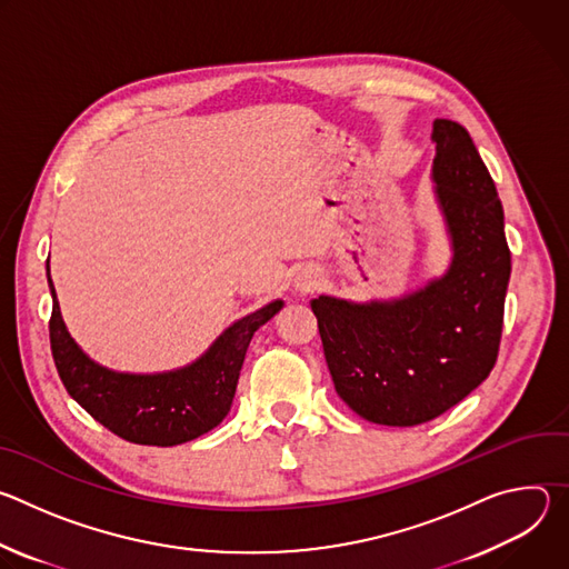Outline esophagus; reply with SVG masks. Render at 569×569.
<instances>
[{"label":"esophagus","mask_w":569,"mask_h":569,"mask_svg":"<svg viewBox=\"0 0 569 569\" xmlns=\"http://www.w3.org/2000/svg\"><path fill=\"white\" fill-rule=\"evenodd\" d=\"M317 286H319V274H317L315 270L303 268V270L297 272V277H295V292L308 295V292H312Z\"/></svg>","instance_id":"esophagus-1"}]
</instances>
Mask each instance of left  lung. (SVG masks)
Wrapping results in <instances>:
<instances>
[{"mask_svg":"<svg viewBox=\"0 0 569 569\" xmlns=\"http://www.w3.org/2000/svg\"><path fill=\"white\" fill-rule=\"evenodd\" d=\"M432 182L450 238L441 277L393 299L310 301L336 391L380 426L437 419L489 378L500 349L511 252L496 182L455 121L432 126Z\"/></svg>","mask_w":569,"mask_h":569,"instance_id":"8db88e82","label":"left lung"}]
</instances>
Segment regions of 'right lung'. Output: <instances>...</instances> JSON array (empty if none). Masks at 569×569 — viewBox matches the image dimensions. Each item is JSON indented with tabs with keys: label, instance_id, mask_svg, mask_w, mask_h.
<instances>
[{
	"label": "right lung",
	"instance_id": "add662e5",
	"mask_svg": "<svg viewBox=\"0 0 569 569\" xmlns=\"http://www.w3.org/2000/svg\"><path fill=\"white\" fill-rule=\"evenodd\" d=\"M53 297L51 353L69 396L117 437L141 446H178L213 430L231 410L242 360L254 333L283 301L236 319L191 365L161 373L114 371L94 362L69 336L47 263Z\"/></svg>",
	"mask_w": 569,
	"mask_h": 569
}]
</instances>
